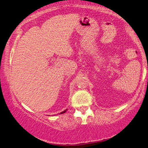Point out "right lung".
<instances>
[{
    "label": "right lung",
    "instance_id": "1",
    "mask_svg": "<svg viewBox=\"0 0 148 148\" xmlns=\"http://www.w3.org/2000/svg\"><path fill=\"white\" fill-rule=\"evenodd\" d=\"M66 110H67V109H66V110H64V111H62V112H60V114H63V113H64V112H65Z\"/></svg>",
    "mask_w": 148,
    "mask_h": 148
}]
</instances>
